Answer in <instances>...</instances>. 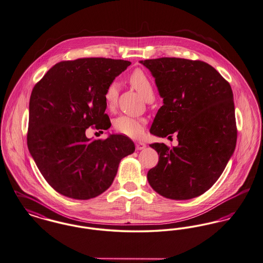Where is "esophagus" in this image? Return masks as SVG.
Returning a JSON list of instances; mask_svg holds the SVG:
<instances>
[{"label":"esophagus","instance_id":"obj_1","mask_svg":"<svg viewBox=\"0 0 263 263\" xmlns=\"http://www.w3.org/2000/svg\"><path fill=\"white\" fill-rule=\"evenodd\" d=\"M146 148V144L143 142H136V149L137 150H143Z\"/></svg>","mask_w":263,"mask_h":263}]
</instances>
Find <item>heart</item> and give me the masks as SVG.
Instances as JSON below:
<instances>
[{"label": "heart", "instance_id": "b5f03b06", "mask_svg": "<svg viewBox=\"0 0 263 263\" xmlns=\"http://www.w3.org/2000/svg\"><path fill=\"white\" fill-rule=\"evenodd\" d=\"M130 84L144 97L146 101H152L154 98L153 84L148 76L141 69H136L129 78ZM119 92L118 83L113 81L109 83L104 92L105 105L109 110H113L116 106ZM113 126L116 131L122 133L129 137H139L145 128V120L142 118H136L128 115H121L117 117Z\"/></svg>", "mask_w": 263, "mask_h": 263}]
</instances>
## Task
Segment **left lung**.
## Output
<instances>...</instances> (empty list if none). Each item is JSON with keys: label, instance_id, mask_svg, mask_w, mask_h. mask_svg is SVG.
Returning <instances> with one entry per match:
<instances>
[{"label": "left lung", "instance_id": "8db88e82", "mask_svg": "<svg viewBox=\"0 0 263 263\" xmlns=\"http://www.w3.org/2000/svg\"><path fill=\"white\" fill-rule=\"evenodd\" d=\"M140 63L151 71L163 98L150 133L168 139L175 133L179 142L173 148L150 145L159 162L148 172V182L167 199L199 197L216 183L235 149L232 87L201 61L161 58Z\"/></svg>", "mask_w": 263, "mask_h": 263}]
</instances>
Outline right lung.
<instances>
[{
    "instance_id": "1",
    "label": "right lung",
    "mask_w": 263,
    "mask_h": 263,
    "mask_svg": "<svg viewBox=\"0 0 263 263\" xmlns=\"http://www.w3.org/2000/svg\"><path fill=\"white\" fill-rule=\"evenodd\" d=\"M130 64L103 58L61 62L34 85L28 147L46 181L62 196L89 200L101 195L120 161L135 151L133 141L121 134L105 140L85 135L90 126L110 128L104 92Z\"/></svg>"
}]
</instances>
